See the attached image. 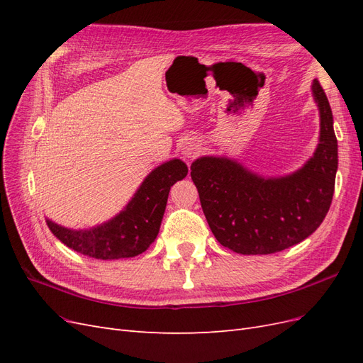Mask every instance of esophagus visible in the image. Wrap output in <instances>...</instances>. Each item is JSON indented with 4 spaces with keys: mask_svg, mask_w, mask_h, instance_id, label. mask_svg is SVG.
Masks as SVG:
<instances>
[{
    "mask_svg": "<svg viewBox=\"0 0 363 363\" xmlns=\"http://www.w3.org/2000/svg\"><path fill=\"white\" fill-rule=\"evenodd\" d=\"M200 150H201V148H200V145H199V142H194V140L184 142V144L182 145V148H180L183 157H186V159H194V157H196V156H199Z\"/></svg>",
    "mask_w": 363,
    "mask_h": 363,
    "instance_id": "obj_1",
    "label": "esophagus"
}]
</instances>
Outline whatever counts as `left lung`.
<instances>
[{
    "instance_id": "1",
    "label": "left lung",
    "mask_w": 363,
    "mask_h": 363,
    "mask_svg": "<svg viewBox=\"0 0 363 363\" xmlns=\"http://www.w3.org/2000/svg\"><path fill=\"white\" fill-rule=\"evenodd\" d=\"M312 95L320 111L313 156L296 171L265 177L236 159L203 156L192 162L206 219L218 242L239 255H271L300 244L330 208L337 171V140L330 104L318 80Z\"/></svg>"
}]
</instances>
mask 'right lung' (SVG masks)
I'll return each mask as SVG.
<instances>
[{
	"label": "right lung",
	"mask_w": 363,
	"mask_h": 363,
	"mask_svg": "<svg viewBox=\"0 0 363 363\" xmlns=\"http://www.w3.org/2000/svg\"><path fill=\"white\" fill-rule=\"evenodd\" d=\"M186 175V163L171 159L152 169L127 206L108 221L74 230L45 218L47 225L60 242L84 256L101 260L135 257L155 242L171 186Z\"/></svg>",
	"instance_id": "right-lung-1"
}]
</instances>
